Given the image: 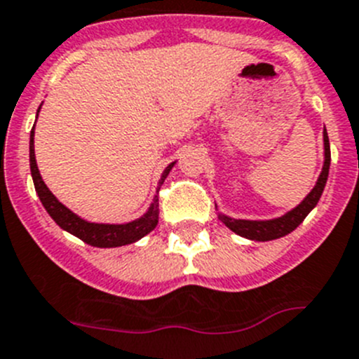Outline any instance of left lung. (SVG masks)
Instances as JSON below:
<instances>
[{"label": "left lung", "instance_id": "1", "mask_svg": "<svg viewBox=\"0 0 359 359\" xmlns=\"http://www.w3.org/2000/svg\"><path fill=\"white\" fill-rule=\"evenodd\" d=\"M324 150H325V161L324 168H322V173L318 177V182L313 187L311 193L306 196L302 202L297 205L293 211L286 212L284 216L276 219H266V222H252V219H234L229 218V216L219 215V219L231 229L236 234L248 238V240L256 241H270L277 240V238H283V236L290 234L292 231H295L302 222H304L306 216L309 215L313 208H315L318 200H320L322 191H324L325 182H327L329 175V164H331V148H329V137L327 132L324 128Z\"/></svg>", "mask_w": 359, "mask_h": 359}]
</instances>
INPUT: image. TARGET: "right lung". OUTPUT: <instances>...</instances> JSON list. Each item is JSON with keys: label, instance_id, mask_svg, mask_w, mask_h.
<instances>
[{"label": "right lung", "instance_id": "right-lung-1", "mask_svg": "<svg viewBox=\"0 0 359 359\" xmlns=\"http://www.w3.org/2000/svg\"><path fill=\"white\" fill-rule=\"evenodd\" d=\"M41 109V107H39ZM39 114V111H37ZM172 163L170 166L164 170L163 177L159 180V189L163 186V182L166 180L168 173L173 168ZM30 170H32V179H34L35 191H37L39 198L43 202L44 209L48 211V215L55 219V224L62 227L64 231L71 232L73 236L80 238L82 241H86L87 245H93V247L100 248H111V247H121V245L134 243V241L141 240L143 236H147L148 232L154 231L159 222V191L154 196V202H151L150 209L144 216H141L140 219H134L130 224L123 225H105V224H89L86 219L79 218L75 212H71L66 205L55 198L53 193L46 187V184L43 182V177L39 173L37 163H35V151H34V128L30 132Z\"/></svg>", "mask_w": 359, "mask_h": 359}]
</instances>
